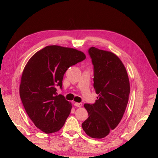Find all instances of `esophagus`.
I'll return each mask as SVG.
<instances>
[{"instance_id": "1", "label": "esophagus", "mask_w": 158, "mask_h": 158, "mask_svg": "<svg viewBox=\"0 0 158 158\" xmlns=\"http://www.w3.org/2000/svg\"><path fill=\"white\" fill-rule=\"evenodd\" d=\"M82 103H78V102H76L74 103V106H76V107H81L82 106Z\"/></svg>"}]
</instances>
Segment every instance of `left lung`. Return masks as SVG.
I'll return each mask as SVG.
<instances>
[{"label": "left lung", "instance_id": "1", "mask_svg": "<svg viewBox=\"0 0 158 158\" xmlns=\"http://www.w3.org/2000/svg\"><path fill=\"white\" fill-rule=\"evenodd\" d=\"M94 65V86L98 95L94 104L84 105L88 118L82 123L87 135L102 138L120 123L127 107L130 85L125 66L114 54L89 47Z\"/></svg>", "mask_w": 158, "mask_h": 158}]
</instances>
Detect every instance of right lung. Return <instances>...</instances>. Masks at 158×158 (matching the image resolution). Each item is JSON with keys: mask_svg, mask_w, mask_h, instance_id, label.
I'll return each mask as SVG.
<instances>
[{"mask_svg": "<svg viewBox=\"0 0 158 158\" xmlns=\"http://www.w3.org/2000/svg\"><path fill=\"white\" fill-rule=\"evenodd\" d=\"M86 59L76 49L47 46L32 56L21 78L20 96L23 106L35 126L47 134L59 131L70 113L72 105L62 89L63 76L70 66Z\"/></svg>", "mask_w": 158, "mask_h": 158, "instance_id": "1", "label": "right lung"}]
</instances>
